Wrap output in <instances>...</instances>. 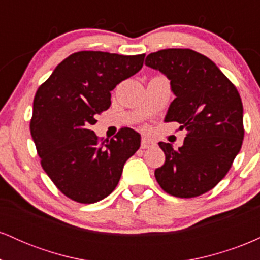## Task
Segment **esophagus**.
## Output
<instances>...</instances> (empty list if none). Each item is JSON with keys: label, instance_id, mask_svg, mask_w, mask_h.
Listing matches in <instances>:
<instances>
[{"label": "esophagus", "instance_id": "1", "mask_svg": "<svg viewBox=\"0 0 260 260\" xmlns=\"http://www.w3.org/2000/svg\"><path fill=\"white\" fill-rule=\"evenodd\" d=\"M155 145V143L153 140L147 139V138H143L142 142H140V148L142 149H149V148H153Z\"/></svg>", "mask_w": 260, "mask_h": 260}]
</instances>
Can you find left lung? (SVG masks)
Here are the masks:
<instances>
[{"label": "left lung", "mask_w": 260, "mask_h": 260, "mask_svg": "<svg viewBox=\"0 0 260 260\" xmlns=\"http://www.w3.org/2000/svg\"><path fill=\"white\" fill-rule=\"evenodd\" d=\"M145 64L171 80L176 99L165 121L187 131L181 148L159 143L165 164L155 170V178L178 198L204 194L225 177L242 147L240 94L210 58L190 49L160 50L148 55Z\"/></svg>", "instance_id": "8db88e82"}]
</instances>
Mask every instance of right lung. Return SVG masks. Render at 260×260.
Instances as JSON below:
<instances>
[{
  "mask_svg": "<svg viewBox=\"0 0 260 260\" xmlns=\"http://www.w3.org/2000/svg\"><path fill=\"white\" fill-rule=\"evenodd\" d=\"M145 53L124 56L79 51L68 56L39 86L30 133L44 171L66 197L82 204L106 198L140 136L123 127L111 139L90 128L111 105V90L143 67Z\"/></svg>",
  "mask_w": 260,
  "mask_h": 260,
  "instance_id": "obj_1",
  "label": "right lung"
}]
</instances>
